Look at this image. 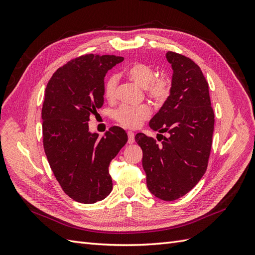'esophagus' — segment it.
<instances>
[{"mask_svg":"<svg viewBox=\"0 0 255 255\" xmlns=\"http://www.w3.org/2000/svg\"><path fill=\"white\" fill-rule=\"evenodd\" d=\"M128 143H133L134 140H135V134H134L133 132H130V130H128Z\"/></svg>","mask_w":255,"mask_h":255,"instance_id":"esophagus-1","label":"esophagus"}]
</instances>
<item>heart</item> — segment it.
<instances>
[{
	"label": "heart",
	"mask_w": 255,
	"mask_h": 255,
	"mask_svg": "<svg viewBox=\"0 0 255 255\" xmlns=\"http://www.w3.org/2000/svg\"><path fill=\"white\" fill-rule=\"evenodd\" d=\"M128 78L136 84L145 88L148 96L155 102H164L170 95L171 81L167 76L155 78L154 68L144 63H134L126 69ZM117 75H111L104 84V95L107 100L114 101L117 88ZM151 109L145 104L142 105H121L115 112L114 117L120 126L128 128H135L149 117Z\"/></svg>",
	"instance_id": "obj_1"
}]
</instances>
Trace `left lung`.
I'll use <instances>...</instances> for the list:
<instances>
[{
	"instance_id": "obj_1",
	"label": "left lung",
	"mask_w": 255,
	"mask_h": 255,
	"mask_svg": "<svg viewBox=\"0 0 255 255\" xmlns=\"http://www.w3.org/2000/svg\"><path fill=\"white\" fill-rule=\"evenodd\" d=\"M173 74L170 96L150 120L161 144L142 133L135 136L142 150V167L151 194L173 201L194 188L206 171L213 142L215 116L208 83L190 58L167 52ZM160 139V140H161Z\"/></svg>"
}]
</instances>
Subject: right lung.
<instances>
[{"label":"right lung","instance_id":"add662e5","mask_svg":"<svg viewBox=\"0 0 255 255\" xmlns=\"http://www.w3.org/2000/svg\"><path fill=\"white\" fill-rule=\"evenodd\" d=\"M123 57L86 54L58 68L45 88L42 136L45 155L57 182L74 201H101L113 189L109 167L128 141L113 127L99 138L88 121L104 103V78Z\"/></svg>","mask_w":255,"mask_h":255}]
</instances>
